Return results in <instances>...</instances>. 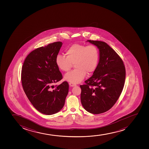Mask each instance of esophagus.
Returning a JSON list of instances; mask_svg holds the SVG:
<instances>
[{
    "instance_id": "34e87169",
    "label": "esophagus",
    "mask_w": 149,
    "mask_h": 149,
    "mask_svg": "<svg viewBox=\"0 0 149 149\" xmlns=\"http://www.w3.org/2000/svg\"><path fill=\"white\" fill-rule=\"evenodd\" d=\"M69 84H70V86H72V87L77 86V84H76L72 83V82H70V83H69Z\"/></svg>"
}]
</instances>
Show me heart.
Segmentation results:
<instances>
[{
  "label": "heart",
  "instance_id": "obj_1",
  "mask_svg": "<svg viewBox=\"0 0 149 149\" xmlns=\"http://www.w3.org/2000/svg\"><path fill=\"white\" fill-rule=\"evenodd\" d=\"M65 55L58 54L56 58V65L63 72H68L74 64L75 68L65 76L69 82L77 84L86 77V72H94L99 62V51L93 45H72L65 50Z\"/></svg>",
  "mask_w": 149,
  "mask_h": 149
}]
</instances>
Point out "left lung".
<instances>
[{
    "mask_svg": "<svg viewBox=\"0 0 149 149\" xmlns=\"http://www.w3.org/2000/svg\"><path fill=\"white\" fill-rule=\"evenodd\" d=\"M87 41L99 49V61L93 75L80 86L81 102L88 112L98 114L116 102L124 86L126 70L122 58L107 43Z\"/></svg>",
    "mask_w": 149,
    "mask_h": 149,
    "instance_id": "8db88e82",
    "label": "left lung"
}]
</instances>
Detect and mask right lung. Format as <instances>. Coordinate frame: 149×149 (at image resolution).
<instances>
[{"label":"right lung","mask_w":149,"mask_h":149,"mask_svg":"<svg viewBox=\"0 0 149 149\" xmlns=\"http://www.w3.org/2000/svg\"><path fill=\"white\" fill-rule=\"evenodd\" d=\"M62 45L61 42H56L33 50L23 65L21 82L24 92L35 108L44 114L60 111L68 94L67 81L53 86L63 79L56 63Z\"/></svg>","instance_id":"right-lung-1"}]
</instances>
